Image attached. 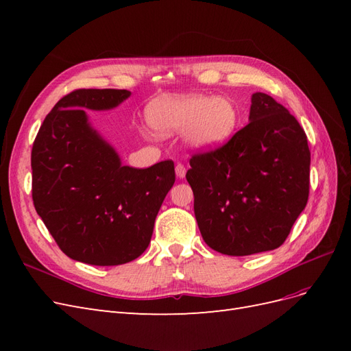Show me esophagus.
<instances>
[{
	"mask_svg": "<svg viewBox=\"0 0 351 351\" xmlns=\"http://www.w3.org/2000/svg\"><path fill=\"white\" fill-rule=\"evenodd\" d=\"M176 176H177V178H184L186 177V167L183 165V164H177L176 165Z\"/></svg>",
	"mask_w": 351,
	"mask_h": 351,
	"instance_id": "1",
	"label": "esophagus"
}]
</instances>
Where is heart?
Here are the masks:
<instances>
[{"label":"heart","instance_id":"heart-1","mask_svg":"<svg viewBox=\"0 0 351 351\" xmlns=\"http://www.w3.org/2000/svg\"><path fill=\"white\" fill-rule=\"evenodd\" d=\"M146 120L159 136L183 131L192 151L209 152L227 145L236 134L240 111L234 99L208 95H164L146 108Z\"/></svg>","mask_w":351,"mask_h":351}]
</instances>
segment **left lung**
<instances>
[{
  "instance_id": "8db88e82",
  "label": "left lung",
  "mask_w": 351,
  "mask_h": 351,
  "mask_svg": "<svg viewBox=\"0 0 351 351\" xmlns=\"http://www.w3.org/2000/svg\"><path fill=\"white\" fill-rule=\"evenodd\" d=\"M249 121L219 149L195 155L186 174L202 237L228 256L280 247L309 197L311 152L295 117L256 92Z\"/></svg>"
}]
</instances>
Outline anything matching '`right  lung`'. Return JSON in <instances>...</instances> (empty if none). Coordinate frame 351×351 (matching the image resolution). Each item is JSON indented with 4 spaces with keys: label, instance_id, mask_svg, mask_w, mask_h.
<instances>
[{
    "label": "right lung",
    "instance_id": "1",
    "mask_svg": "<svg viewBox=\"0 0 351 351\" xmlns=\"http://www.w3.org/2000/svg\"><path fill=\"white\" fill-rule=\"evenodd\" d=\"M132 92L79 89L45 117L32 149V197L69 258L97 267L132 262L147 249L155 218L176 182L174 162L124 165L86 110L108 111Z\"/></svg>",
    "mask_w": 351,
    "mask_h": 351
}]
</instances>
